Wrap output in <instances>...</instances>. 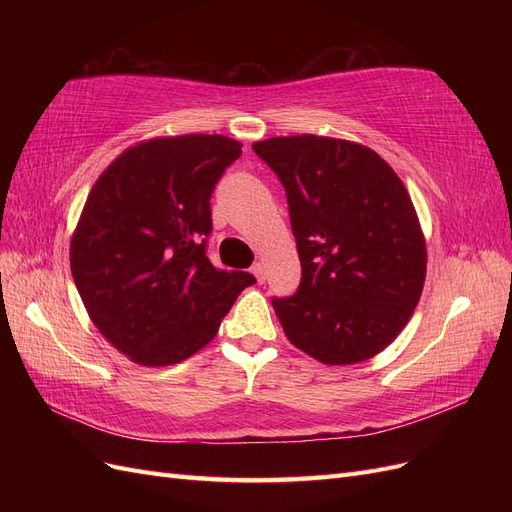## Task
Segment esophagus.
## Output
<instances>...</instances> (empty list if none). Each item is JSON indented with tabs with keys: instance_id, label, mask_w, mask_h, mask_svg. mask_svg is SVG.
<instances>
[{
	"instance_id": "obj_1",
	"label": "esophagus",
	"mask_w": 512,
	"mask_h": 512,
	"mask_svg": "<svg viewBox=\"0 0 512 512\" xmlns=\"http://www.w3.org/2000/svg\"><path fill=\"white\" fill-rule=\"evenodd\" d=\"M252 273H254V277L258 282H265V265H262V262H254V267H252Z\"/></svg>"
}]
</instances>
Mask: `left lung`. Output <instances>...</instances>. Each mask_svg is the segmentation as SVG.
<instances>
[{"label":"left lung","mask_w":512,"mask_h":512,"mask_svg":"<svg viewBox=\"0 0 512 512\" xmlns=\"http://www.w3.org/2000/svg\"><path fill=\"white\" fill-rule=\"evenodd\" d=\"M282 181L301 284L273 297L286 337L327 365L361 363L406 327L425 284L414 205L376 151L327 136L252 145Z\"/></svg>","instance_id":"8db88e82"}]
</instances>
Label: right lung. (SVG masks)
Returning a JSON list of instances; mask_svg holds the SVG:
<instances>
[{
  "label": "right lung",
  "mask_w": 512,
  "mask_h": 512,
  "mask_svg": "<svg viewBox=\"0 0 512 512\" xmlns=\"http://www.w3.org/2000/svg\"><path fill=\"white\" fill-rule=\"evenodd\" d=\"M241 143L222 134L151 138L91 188L70 243L76 290L100 333L141 365L207 346L256 277L211 265V194Z\"/></svg>",
  "instance_id": "right-lung-1"
}]
</instances>
